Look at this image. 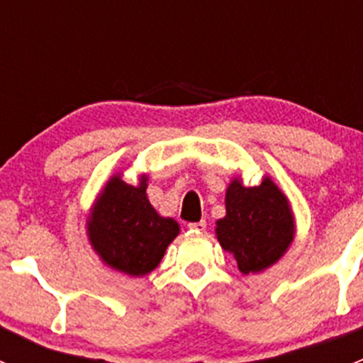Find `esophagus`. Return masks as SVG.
I'll return each instance as SVG.
<instances>
[{
    "instance_id": "1",
    "label": "esophagus",
    "mask_w": 363,
    "mask_h": 363,
    "mask_svg": "<svg viewBox=\"0 0 363 363\" xmlns=\"http://www.w3.org/2000/svg\"><path fill=\"white\" fill-rule=\"evenodd\" d=\"M188 228L191 230V232H203V230L207 228V221L202 219V221H199V223H189Z\"/></svg>"
}]
</instances>
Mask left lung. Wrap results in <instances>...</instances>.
Returning a JSON list of instances; mask_svg holds the SVG:
<instances>
[{"instance_id": "8db88e82", "label": "left lung", "mask_w": 363, "mask_h": 363, "mask_svg": "<svg viewBox=\"0 0 363 363\" xmlns=\"http://www.w3.org/2000/svg\"><path fill=\"white\" fill-rule=\"evenodd\" d=\"M294 216L286 196L270 179L255 188L233 181L226 191V216L218 240L233 252L240 272H259L276 263L294 240Z\"/></svg>"}]
</instances>
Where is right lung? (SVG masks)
I'll return each instance as SVG.
<instances>
[{
    "instance_id": "1",
    "label": "right lung",
    "mask_w": 363,
    "mask_h": 363,
    "mask_svg": "<svg viewBox=\"0 0 363 363\" xmlns=\"http://www.w3.org/2000/svg\"><path fill=\"white\" fill-rule=\"evenodd\" d=\"M145 179L130 186L119 177L107 182L89 218V240L107 265L130 276L158 267L179 225L161 218L145 195Z\"/></svg>"
}]
</instances>
